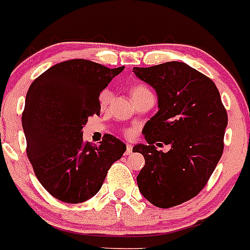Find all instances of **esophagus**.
<instances>
[{
	"label": "esophagus",
	"instance_id": "1",
	"mask_svg": "<svg viewBox=\"0 0 250 250\" xmlns=\"http://www.w3.org/2000/svg\"><path fill=\"white\" fill-rule=\"evenodd\" d=\"M133 153V146L131 145H127V150H125V155H130Z\"/></svg>",
	"mask_w": 250,
	"mask_h": 250
}]
</instances>
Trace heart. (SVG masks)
I'll return each mask as SVG.
<instances>
[{
  "instance_id": "b5f03b06",
  "label": "heart",
  "mask_w": 250,
  "mask_h": 250,
  "mask_svg": "<svg viewBox=\"0 0 250 250\" xmlns=\"http://www.w3.org/2000/svg\"><path fill=\"white\" fill-rule=\"evenodd\" d=\"M146 94H152V92H150V90L144 84H138V85H135V86H133V89H131V96H133V97H136V96H141V95H146ZM100 100H101V105L104 108V106L109 103V101H110V92L109 91L102 92ZM125 135L127 136V138H130V136L133 135V130L131 129L125 130Z\"/></svg>"
}]
</instances>
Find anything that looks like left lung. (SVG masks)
<instances>
[{
	"label": "left lung",
	"mask_w": 250,
	"mask_h": 250,
	"mask_svg": "<svg viewBox=\"0 0 250 250\" xmlns=\"http://www.w3.org/2000/svg\"><path fill=\"white\" fill-rule=\"evenodd\" d=\"M133 72L155 90L159 108L142 130L148 145L133 148L145 158L136 180L148 202L167 209L190 201L207 185L223 153L227 110L215 83L185 62ZM156 142L171 149L158 151Z\"/></svg>",
	"instance_id": "left-lung-1"
}]
</instances>
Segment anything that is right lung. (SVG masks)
<instances>
[{
	"mask_svg": "<svg viewBox=\"0 0 250 250\" xmlns=\"http://www.w3.org/2000/svg\"><path fill=\"white\" fill-rule=\"evenodd\" d=\"M125 66L109 68L85 59L59 62L29 86L22 112L27 156L41 185L54 198L77 204L102 188L127 147L112 135L85 142L83 127L101 110L100 94Z\"/></svg>",
	"mask_w": 250,
	"mask_h": 250,
	"instance_id": "add662e5",
	"label": "right lung"
}]
</instances>
